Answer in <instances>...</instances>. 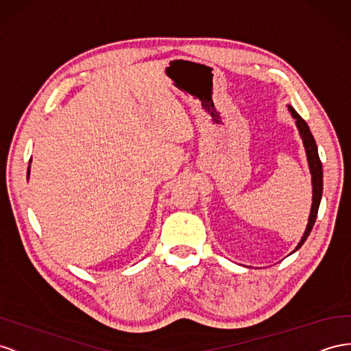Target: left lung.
Masks as SVG:
<instances>
[{
    "label": "left lung",
    "mask_w": 351,
    "mask_h": 351,
    "mask_svg": "<svg viewBox=\"0 0 351 351\" xmlns=\"http://www.w3.org/2000/svg\"><path fill=\"white\" fill-rule=\"evenodd\" d=\"M291 115L295 118V124L297 128L300 131V136L302 138V143H304L306 147V155H307V160H308V167H310V173H311V184H313V204H311V210H310V217H308V223L306 227V232L302 234V238L300 241V243L297 245V250L301 248V245L306 242V239L308 238V234L313 229L316 217H317V210L320 205V199H322V192H324V171H322V162L320 158L317 154V146L313 134L310 132V128L307 125V122L302 119L298 113L295 112L292 106H288Z\"/></svg>",
    "instance_id": "8db88e82"
}]
</instances>
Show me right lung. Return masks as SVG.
<instances>
[{
  "label": "right lung",
  "mask_w": 351,
  "mask_h": 351,
  "mask_svg": "<svg viewBox=\"0 0 351 351\" xmlns=\"http://www.w3.org/2000/svg\"><path fill=\"white\" fill-rule=\"evenodd\" d=\"M29 164H31V160H29ZM27 177H29V168H27Z\"/></svg>",
  "instance_id": "obj_1"
}]
</instances>
